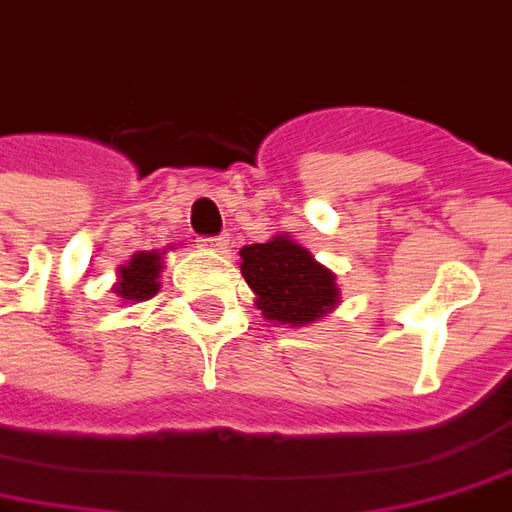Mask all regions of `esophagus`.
<instances>
[{
	"mask_svg": "<svg viewBox=\"0 0 512 512\" xmlns=\"http://www.w3.org/2000/svg\"><path fill=\"white\" fill-rule=\"evenodd\" d=\"M205 246H210V249H227V235H213V238H205Z\"/></svg>",
	"mask_w": 512,
	"mask_h": 512,
	"instance_id": "34e87169",
	"label": "esophagus"
}]
</instances>
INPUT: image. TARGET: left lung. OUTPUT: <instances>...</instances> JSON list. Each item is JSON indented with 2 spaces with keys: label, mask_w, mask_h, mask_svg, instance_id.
<instances>
[{
  "label": "left lung",
  "mask_w": 512,
  "mask_h": 512,
  "mask_svg": "<svg viewBox=\"0 0 512 512\" xmlns=\"http://www.w3.org/2000/svg\"><path fill=\"white\" fill-rule=\"evenodd\" d=\"M241 274L257 293V310L268 321L302 327L321 318L338 302V285L330 268L318 266L316 257L291 238L241 249Z\"/></svg>",
  "instance_id": "obj_1"
}]
</instances>
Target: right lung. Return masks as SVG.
<instances>
[{"instance_id":"add662e5","label":"right lung","mask_w":512,"mask_h":512,"mask_svg":"<svg viewBox=\"0 0 512 512\" xmlns=\"http://www.w3.org/2000/svg\"><path fill=\"white\" fill-rule=\"evenodd\" d=\"M160 252H141L130 260V266L121 268V280L113 291L127 302H146L160 291Z\"/></svg>"}]
</instances>
